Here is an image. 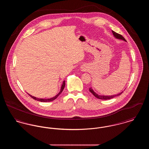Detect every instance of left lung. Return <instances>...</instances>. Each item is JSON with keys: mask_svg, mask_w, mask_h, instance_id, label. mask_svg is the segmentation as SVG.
<instances>
[{"mask_svg": "<svg viewBox=\"0 0 149 149\" xmlns=\"http://www.w3.org/2000/svg\"><path fill=\"white\" fill-rule=\"evenodd\" d=\"M112 33H113V35L116 38L120 39V40H123V41H126V40L125 39V38H124L121 35H120V34H118V33H117L113 31H112ZM89 91H90L94 95V97H95L96 98H98V99H104V100L112 99V98H113L115 97H117V96L120 95V94H121L123 92H122L120 93H119V94H118L113 95L106 96V95H100L97 94V93H95L94 92V91L91 88H89Z\"/></svg>", "mask_w": 149, "mask_h": 149, "instance_id": "obj_1", "label": "left lung"}]
</instances>
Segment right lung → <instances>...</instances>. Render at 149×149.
Returning <instances> with one entry per match:
<instances>
[{
  "instance_id": "add662e5",
  "label": "right lung",
  "mask_w": 149,
  "mask_h": 149,
  "mask_svg": "<svg viewBox=\"0 0 149 149\" xmlns=\"http://www.w3.org/2000/svg\"><path fill=\"white\" fill-rule=\"evenodd\" d=\"M65 81H63V85L61 86V90H60V92L58 93V94L56 95V96H55L54 97H53V98H50V99H40V98H36L35 97H33V96H32L31 95H30V94H29V95L32 98H33V99H35V100H38V101H40V102H51V101H52V100H55V99H56L57 98V97L62 93V92L63 91V90H64V88H65Z\"/></svg>"
}]
</instances>
